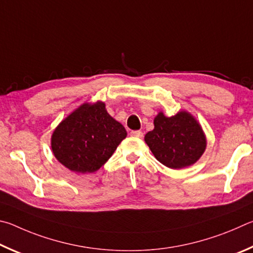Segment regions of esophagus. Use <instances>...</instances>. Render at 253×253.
<instances>
[{
  "mask_svg": "<svg viewBox=\"0 0 253 253\" xmlns=\"http://www.w3.org/2000/svg\"><path fill=\"white\" fill-rule=\"evenodd\" d=\"M130 134L132 136H135V138H142L143 136V132L140 131V130H134V131H131Z\"/></svg>",
  "mask_w": 253,
  "mask_h": 253,
  "instance_id": "1",
  "label": "esophagus"
}]
</instances>
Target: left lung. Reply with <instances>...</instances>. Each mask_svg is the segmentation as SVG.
Listing matches in <instances>:
<instances>
[{
    "mask_svg": "<svg viewBox=\"0 0 253 253\" xmlns=\"http://www.w3.org/2000/svg\"><path fill=\"white\" fill-rule=\"evenodd\" d=\"M154 129L144 136L159 162L170 169H182L196 163L205 152L207 139L193 115L180 111L173 117L163 112L154 118Z\"/></svg>",
    "mask_w": 253,
    "mask_h": 253,
    "instance_id": "left-lung-1",
    "label": "left lung"
}]
</instances>
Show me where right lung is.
<instances>
[{"mask_svg": "<svg viewBox=\"0 0 253 253\" xmlns=\"http://www.w3.org/2000/svg\"><path fill=\"white\" fill-rule=\"evenodd\" d=\"M121 123L108 113L103 102L83 103L56 126L51 148L57 161L78 173H92L109 160L126 139Z\"/></svg>", "mask_w": 253, "mask_h": 253, "instance_id": "right-lung-1", "label": "right lung"}]
</instances>
